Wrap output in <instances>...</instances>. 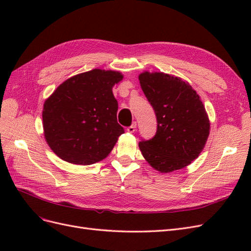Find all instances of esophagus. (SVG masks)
Returning a JSON list of instances; mask_svg holds the SVG:
<instances>
[{"label": "esophagus", "mask_w": 251, "mask_h": 251, "mask_svg": "<svg viewBox=\"0 0 251 251\" xmlns=\"http://www.w3.org/2000/svg\"><path fill=\"white\" fill-rule=\"evenodd\" d=\"M136 127H137V124H136V123H133L130 126H127L126 131H127L128 133H134V132L136 131Z\"/></svg>", "instance_id": "esophagus-1"}]
</instances>
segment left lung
Segmentation results:
<instances>
[{"label": "left lung", "mask_w": 251, "mask_h": 251, "mask_svg": "<svg viewBox=\"0 0 251 251\" xmlns=\"http://www.w3.org/2000/svg\"><path fill=\"white\" fill-rule=\"evenodd\" d=\"M138 78L157 117L156 135L139 142L143 158L160 173L185 168L198 158L209 135L210 123L200 96L174 75L144 71Z\"/></svg>", "instance_id": "1"}]
</instances>
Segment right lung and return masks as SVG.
I'll return each instance as SVG.
<instances>
[{
    "label": "right lung",
    "mask_w": 251,
    "mask_h": 251,
    "mask_svg": "<svg viewBox=\"0 0 251 251\" xmlns=\"http://www.w3.org/2000/svg\"><path fill=\"white\" fill-rule=\"evenodd\" d=\"M123 78L118 71L93 69L60 83L43 109L44 136L53 153L78 165L108 157L125 133L112 91Z\"/></svg>",
    "instance_id": "1"
}]
</instances>
